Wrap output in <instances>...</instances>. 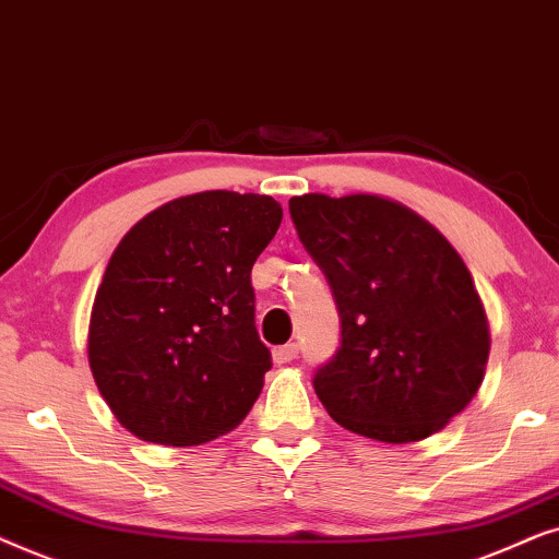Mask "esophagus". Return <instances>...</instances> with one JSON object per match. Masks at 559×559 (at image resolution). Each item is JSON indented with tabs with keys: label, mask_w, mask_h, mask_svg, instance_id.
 <instances>
[{
	"label": "esophagus",
	"mask_w": 559,
	"mask_h": 559,
	"mask_svg": "<svg viewBox=\"0 0 559 559\" xmlns=\"http://www.w3.org/2000/svg\"><path fill=\"white\" fill-rule=\"evenodd\" d=\"M299 357V345L296 342H288V345H281L273 349V360L278 362V366H284V362H292Z\"/></svg>",
	"instance_id": "1"
}]
</instances>
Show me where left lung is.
Here are the masks:
<instances>
[{
	"instance_id": "8db88e82",
	"label": "left lung",
	"mask_w": 559,
	"mask_h": 559,
	"mask_svg": "<svg viewBox=\"0 0 559 559\" xmlns=\"http://www.w3.org/2000/svg\"><path fill=\"white\" fill-rule=\"evenodd\" d=\"M296 235L340 311V347L314 391L342 427L419 442L471 404L490 334L480 296L440 229L373 193L288 202Z\"/></svg>"
}]
</instances>
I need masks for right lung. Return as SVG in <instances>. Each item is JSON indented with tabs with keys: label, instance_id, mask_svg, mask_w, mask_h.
<instances>
[{
	"label": "right lung",
	"instance_id": "right-lung-1",
	"mask_svg": "<svg viewBox=\"0 0 559 559\" xmlns=\"http://www.w3.org/2000/svg\"><path fill=\"white\" fill-rule=\"evenodd\" d=\"M284 210L202 191L147 214L111 252L88 322V366L124 429L191 448L233 431L263 391L250 271Z\"/></svg>",
	"mask_w": 559,
	"mask_h": 559
}]
</instances>
